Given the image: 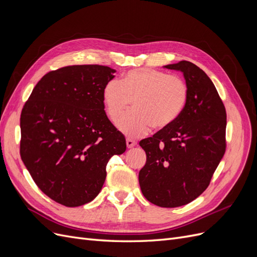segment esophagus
Here are the masks:
<instances>
[{"instance_id": "1", "label": "esophagus", "mask_w": 257, "mask_h": 257, "mask_svg": "<svg viewBox=\"0 0 257 257\" xmlns=\"http://www.w3.org/2000/svg\"><path fill=\"white\" fill-rule=\"evenodd\" d=\"M136 142L135 141H133V139H131V138H127L126 139V146H127V148H133L134 146H136Z\"/></svg>"}]
</instances>
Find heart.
Returning <instances> with one entry per match:
<instances>
[{
	"instance_id": "1",
	"label": "heart",
	"mask_w": 257,
	"mask_h": 257,
	"mask_svg": "<svg viewBox=\"0 0 257 257\" xmlns=\"http://www.w3.org/2000/svg\"><path fill=\"white\" fill-rule=\"evenodd\" d=\"M106 111L116 121L133 100L134 110L116 122L123 134L138 137L151 126L166 130L180 118L189 100V88L178 76L153 68L128 71L121 81L110 79L103 88Z\"/></svg>"
}]
</instances>
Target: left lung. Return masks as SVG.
Here are the masks:
<instances>
[{
	"label": "left lung",
	"mask_w": 257,
	"mask_h": 257,
	"mask_svg": "<svg viewBox=\"0 0 257 257\" xmlns=\"http://www.w3.org/2000/svg\"><path fill=\"white\" fill-rule=\"evenodd\" d=\"M164 67L183 73L189 100L172 126L139 143L147 161L138 179L150 203L175 208L197 198L211 181L226 149V110L203 69L189 61Z\"/></svg>",
	"instance_id": "8db88e82"
}]
</instances>
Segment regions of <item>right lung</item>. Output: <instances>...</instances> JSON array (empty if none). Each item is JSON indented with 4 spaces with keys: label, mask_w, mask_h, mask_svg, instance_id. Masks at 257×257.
<instances>
[{
    "label": "right lung",
    "mask_w": 257,
    "mask_h": 257,
    "mask_svg": "<svg viewBox=\"0 0 257 257\" xmlns=\"http://www.w3.org/2000/svg\"><path fill=\"white\" fill-rule=\"evenodd\" d=\"M114 69L72 65L37 82L20 116V155L46 195L66 207L94 199L106 165L126 150L125 138L107 118L103 88Z\"/></svg>",
    "instance_id": "1"
}]
</instances>
